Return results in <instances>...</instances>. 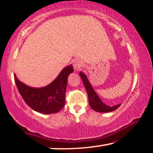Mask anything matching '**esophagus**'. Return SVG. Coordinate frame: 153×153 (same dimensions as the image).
<instances>
[{
    "instance_id": "34e87169",
    "label": "esophagus",
    "mask_w": 153,
    "mask_h": 153,
    "mask_svg": "<svg viewBox=\"0 0 153 153\" xmlns=\"http://www.w3.org/2000/svg\"><path fill=\"white\" fill-rule=\"evenodd\" d=\"M82 65H83L82 62H81V60L79 59L74 60V62H73V66H74V68L76 70H79V69L82 67Z\"/></svg>"
}]
</instances>
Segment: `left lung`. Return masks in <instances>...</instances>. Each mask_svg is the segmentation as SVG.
Segmentation results:
<instances>
[{"mask_svg": "<svg viewBox=\"0 0 153 153\" xmlns=\"http://www.w3.org/2000/svg\"><path fill=\"white\" fill-rule=\"evenodd\" d=\"M79 74H80L81 78L82 79L85 89H86L88 95V101L90 106H91V107L94 111L100 113L111 112L117 109L120 106V104H118V105L109 106L104 104L100 100V98L99 97L97 94L95 93V91H94V89L92 87L91 83H90L89 81L88 80L87 76L81 72H80Z\"/></svg>", "mask_w": 153, "mask_h": 153, "instance_id": "left-lung-1", "label": "left lung"}]
</instances>
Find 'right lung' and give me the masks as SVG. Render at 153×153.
<instances>
[{"instance_id": "right-lung-1", "label": "right lung", "mask_w": 153, "mask_h": 153, "mask_svg": "<svg viewBox=\"0 0 153 153\" xmlns=\"http://www.w3.org/2000/svg\"><path fill=\"white\" fill-rule=\"evenodd\" d=\"M73 72L72 65L67 66L53 82L38 88L21 82L15 74L14 81L20 95L32 109L44 114H55L64 107L68 78Z\"/></svg>"}]
</instances>
